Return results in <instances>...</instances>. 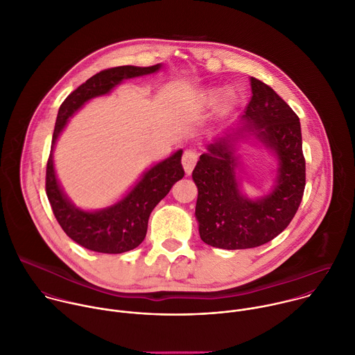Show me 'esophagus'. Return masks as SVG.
Instances as JSON below:
<instances>
[{
  "mask_svg": "<svg viewBox=\"0 0 355 355\" xmlns=\"http://www.w3.org/2000/svg\"><path fill=\"white\" fill-rule=\"evenodd\" d=\"M196 162H198V153H196L195 150L188 148V150L184 151V155H182V166H184V170H185L187 174L192 173Z\"/></svg>",
  "mask_w": 355,
  "mask_h": 355,
  "instance_id": "34e87169",
  "label": "esophagus"
}]
</instances>
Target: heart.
<instances>
[{"instance_id": "heart-1", "label": "heart", "mask_w": 355, "mask_h": 355, "mask_svg": "<svg viewBox=\"0 0 355 355\" xmlns=\"http://www.w3.org/2000/svg\"><path fill=\"white\" fill-rule=\"evenodd\" d=\"M218 96H219V92L218 91H212V92H209V95H208V98H209V101H216L218 99ZM232 104H233V98L232 96H226L225 98V101H223V111H229L230 108H232Z\"/></svg>"}]
</instances>
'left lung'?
I'll use <instances>...</instances> for the list:
<instances>
[{
    "mask_svg": "<svg viewBox=\"0 0 355 355\" xmlns=\"http://www.w3.org/2000/svg\"><path fill=\"white\" fill-rule=\"evenodd\" d=\"M251 99L243 125L211 143L200 155L192 178L198 187L195 216L199 236L225 250L259 247L271 241L293 219L306 181L297 115L267 84L251 77ZM247 131L270 148L279 160L272 192L250 200L239 192L234 141Z\"/></svg>",
    "mask_w": 355,
    "mask_h": 355,
    "instance_id": "1",
    "label": "left lung"
}]
</instances>
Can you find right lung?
Listing matches in <instances>:
<instances>
[{"instance_id": "obj_1", "label": "right lung", "mask_w": 355, "mask_h": 355, "mask_svg": "<svg viewBox=\"0 0 355 355\" xmlns=\"http://www.w3.org/2000/svg\"><path fill=\"white\" fill-rule=\"evenodd\" d=\"M160 69L162 64L150 67L121 66L103 70L74 89L59 108L52 137V150L46 167V193L64 233L77 244L91 251L121 254L136 248L144 240L151 211L170 192L171 187L184 177L181 164L182 150H177L174 155L147 170L116 204L88 212L71 204L58 181L53 164L56 140L67 125V121L87 101L110 94L123 80L153 74Z\"/></svg>"}]
</instances>
